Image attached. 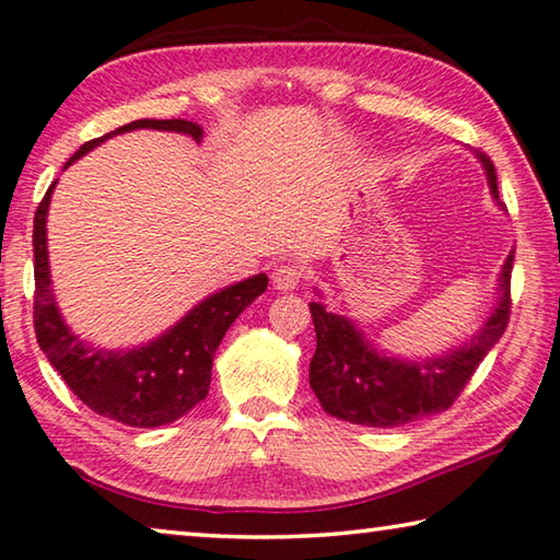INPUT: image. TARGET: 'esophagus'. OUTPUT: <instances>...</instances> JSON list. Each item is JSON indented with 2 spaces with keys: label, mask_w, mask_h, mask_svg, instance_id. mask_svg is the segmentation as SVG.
<instances>
[{
  "label": "esophagus",
  "mask_w": 560,
  "mask_h": 560,
  "mask_svg": "<svg viewBox=\"0 0 560 560\" xmlns=\"http://www.w3.org/2000/svg\"><path fill=\"white\" fill-rule=\"evenodd\" d=\"M301 279H304V269H301L299 264H283L277 271H273L271 283H273V289H279V291H294L301 283Z\"/></svg>",
  "instance_id": "obj_1"
}]
</instances>
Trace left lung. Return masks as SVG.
Wrapping results in <instances>:
<instances>
[{
	"mask_svg": "<svg viewBox=\"0 0 560 560\" xmlns=\"http://www.w3.org/2000/svg\"><path fill=\"white\" fill-rule=\"evenodd\" d=\"M476 159L483 166L491 197L503 209L491 159L481 152H476ZM511 269L513 252L501 266L495 287L499 301L471 339L425 359H401L381 351L363 336L357 322L328 312L322 301H312L308 308L316 328V353L308 366V384L324 411L371 429H394L446 411L505 331L511 314ZM316 296H322L318 289Z\"/></svg>",
	"mask_w": 560,
	"mask_h": 560,
	"instance_id": "8db88e82",
	"label": "left lung"
}]
</instances>
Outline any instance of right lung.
<instances>
[{
	"instance_id": "right-lung-1",
	"label": "right lung",
	"mask_w": 560,
	"mask_h": 560,
	"mask_svg": "<svg viewBox=\"0 0 560 560\" xmlns=\"http://www.w3.org/2000/svg\"><path fill=\"white\" fill-rule=\"evenodd\" d=\"M137 129L176 131L201 144L203 129L186 119H137L86 141L65 164L72 166L106 139ZM57 184V182H55ZM55 184L34 217V331L51 366L67 381L79 401L94 413L135 429H156L189 413L203 401L211 384L214 353L236 316L266 291L269 277L256 273L199 301L189 314L156 339L135 349H104L74 334L61 316L51 289L47 252V214Z\"/></svg>"
}]
</instances>
